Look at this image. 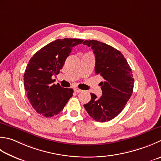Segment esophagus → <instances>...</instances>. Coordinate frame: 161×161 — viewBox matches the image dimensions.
Masks as SVG:
<instances>
[{"instance_id":"34e87169","label":"esophagus","mask_w":161,"mask_h":161,"mask_svg":"<svg viewBox=\"0 0 161 161\" xmlns=\"http://www.w3.org/2000/svg\"><path fill=\"white\" fill-rule=\"evenodd\" d=\"M74 91H75V92H76V93H81V91H82V90H81V89H74Z\"/></svg>"}]
</instances>
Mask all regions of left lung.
I'll return each mask as SVG.
<instances>
[{
  "label": "left lung",
  "instance_id": "left-lung-1",
  "mask_svg": "<svg viewBox=\"0 0 161 161\" xmlns=\"http://www.w3.org/2000/svg\"><path fill=\"white\" fill-rule=\"evenodd\" d=\"M96 57L95 72L104 79L100 85L103 95L97 98L91 93L90 102L84 105L91 117L97 122H106L115 118L130 99L133 91L132 69L124 55L112 46L97 40H85Z\"/></svg>",
  "mask_w": 161,
  "mask_h": 161
}]
</instances>
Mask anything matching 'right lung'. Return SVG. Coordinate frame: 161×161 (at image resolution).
Returning a JSON list of instances; mask_svg holds the SVG:
<instances>
[{
	"label": "right lung",
	"mask_w": 161,
	"mask_h": 161,
	"mask_svg": "<svg viewBox=\"0 0 161 161\" xmlns=\"http://www.w3.org/2000/svg\"><path fill=\"white\" fill-rule=\"evenodd\" d=\"M81 39H57L37 51L30 59L24 75V87L33 109L42 116L52 117L59 114L72 96L73 89L54 84L52 77L64 66L72 47Z\"/></svg>",
	"instance_id": "right-lung-1"
}]
</instances>
